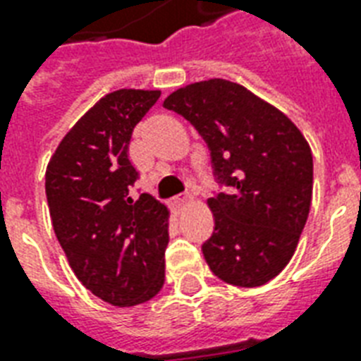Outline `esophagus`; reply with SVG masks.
Here are the masks:
<instances>
[{"label":"esophagus","mask_w":361,"mask_h":361,"mask_svg":"<svg viewBox=\"0 0 361 361\" xmlns=\"http://www.w3.org/2000/svg\"><path fill=\"white\" fill-rule=\"evenodd\" d=\"M191 195H189V192H185V195H178V197H174L172 198V208L174 209H180V208H183V206H185L187 202H191Z\"/></svg>","instance_id":"esophagus-1"}]
</instances>
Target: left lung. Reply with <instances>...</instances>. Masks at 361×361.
<instances>
[{
  "label": "left lung",
  "instance_id": "1",
  "mask_svg": "<svg viewBox=\"0 0 361 361\" xmlns=\"http://www.w3.org/2000/svg\"><path fill=\"white\" fill-rule=\"evenodd\" d=\"M164 106L195 125L212 149L217 180L208 198L214 236L206 262L228 285H266L296 251L313 198V153L294 121L245 86L225 78L192 82Z\"/></svg>",
  "mask_w": 361,
  "mask_h": 361
}]
</instances>
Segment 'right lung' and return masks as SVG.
Returning a JSON list of instances; mask_svg holds the SVG:
<instances>
[{
  "label": "right lung",
  "mask_w": 361,
  "mask_h": 361,
  "mask_svg": "<svg viewBox=\"0 0 361 361\" xmlns=\"http://www.w3.org/2000/svg\"><path fill=\"white\" fill-rule=\"evenodd\" d=\"M159 90H116L82 116L47 166L52 226L69 266L87 290L116 307L152 300L164 283L169 208L142 192L129 159L135 125Z\"/></svg>",
  "instance_id": "right-lung-1"
}]
</instances>
